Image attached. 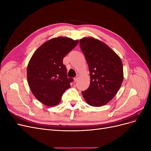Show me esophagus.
Masks as SVG:
<instances>
[{
  "label": "esophagus",
  "instance_id": "1",
  "mask_svg": "<svg viewBox=\"0 0 151 151\" xmlns=\"http://www.w3.org/2000/svg\"><path fill=\"white\" fill-rule=\"evenodd\" d=\"M77 79H78V77H76L75 78H74V82H76L77 81Z\"/></svg>",
  "mask_w": 151,
  "mask_h": 151
}]
</instances>
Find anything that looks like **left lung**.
Returning <instances> with one entry per match:
<instances>
[{
    "label": "left lung",
    "mask_w": 151,
    "mask_h": 151,
    "mask_svg": "<svg viewBox=\"0 0 151 151\" xmlns=\"http://www.w3.org/2000/svg\"><path fill=\"white\" fill-rule=\"evenodd\" d=\"M79 43L90 72V85L82 94L90 106H102L110 101L120 88L123 80L122 62L99 40L83 38Z\"/></svg>",
    "instance_id": "1"
}]
</instances>
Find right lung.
Here are the masks:
<instances>
[{
	"mask_svg": "<svg viewBox=\"0 0 151 151\" xmlns=\"http://www.w3.org/2000/svg\"><path fill=\"white\" fill-rule=\"evenodd\" d=\"M79 40L67 37L52 38L36 50L27 67V79L32 93L39 101L56 106L73 79L68 78L63 59Z\"/></svg>",
	"mask_w": 151,
	"mask_h": 151,
	"instance_id": "obj_1",
	"label": "right lung"
}]
</instances>
